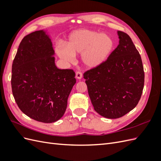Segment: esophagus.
Here are the masks:
<instances>
[{
	"label": "esophagus",
	"instance_id": "esophagus-1",
	"mask_svg": "<svg viewBox=\"0 0 161 161\" xmlns=\"http://www.w3.org/2000/svg\"><path fill=\"white\" fill-rule=\"evenodd\" d=\"M82 76V72L80 71H76V77L77 79H81Z\"/></svg>",
	"mask_w": 161,
	"mask_h": 161
}]
</instances>
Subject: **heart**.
I'll list each match as a JSON object with an SVG mask.
<instances>
[{"instance_id":"obj_1","label":"heart","mask_w":161,"mask_h":161,"mask_svg":"<svg viewBox=\"0 0 161 161\" xmlns=\"http://www.w3.org/2000/svg\"><path fill=\"white\" fill-rule=\"evenodd\" d=\"M114 47V41L105 33L89 30H79L72 33L66 47L58 50L62 59L71 62L75 55L80 54L83 64L88 69H95L104 63Z\"/></svg>"}]
</instances>
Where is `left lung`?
Instances as JSON below:
<instances>
[{
	"label": "left lung",
	"mask_w": 161,
	"mask_h": 161,
	"mask_svg": "<svg viewBox=\"0 0 161 161\" xmlns=\"http://www.w3.org/2000/svg\"><path fill=\"white\" fill-rule=\"evenodd\" d=\"M119 45L84 78L94 109L106 118L124 116L138 105L144 84L142 59L130 37L118 31Z\"/></svg>",
	"instance_id": "left-lung-1"
}]
</instances>
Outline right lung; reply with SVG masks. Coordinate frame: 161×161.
<instances>
[{"label":"right lung","mask_w":161,"mask_h":161,"mask_svg":"<svg viewBox=\"0 0 161 161\" xmlns=\"http://www.w3.org/2000/svg\"><path fill=\"white\" fill-rule=\"evenodd\" d=\"M53 55L49 36L36 31L23 37L12 65V92L19 108L43 123L62 118L76 83L74 70L58 69Z\"/></svg>","instance_id":"right-lung-1"}]
</instances>
